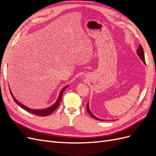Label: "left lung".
<instances>
[{"label":"left lung","instance_id":"8db88e82","mask_svg":"<svg viewBox=\"0 0 156 156\" xmlns=\"http://www.w3.org/2000/svg\"><path fill=\"white\" fill-rule=\"evenodd\" d=\"M136 53H137V55H138V56H139V58L142 60V61L143 62H144V64H146V62H145V58H144V51H143V47L141 46V45H139V48H138V49H137V51H136ZM87 111H88V112L89 113V115H90L93 119H94L95 120H100V121H103L104 120H102V119H98V118H97L96 116H94L92 113L91 112V111H90V108H89V105H88V103H87Z\"/></svg>","mask_w":156,"mask_h":156}]
</instances>
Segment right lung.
Segmentation results:
<instances>
[{"instance_id": "1", "label": "right lung", "mask_w": 156, "mask_h": 156, "mask_svg": "<svg viewBox=\"0 0 156 156\" xmlns=\"http://www.w3.org/2000/svg\"><path fill=\"white\" fill-rule=\"evenodd\" d=\"M68 87V85H67L66 87H65L64 88H63L62 90H61V91L60 92V94H59V96L57 99V100H56V101L54 103V104L53 105H51V107L47 108H44V109H32V108H29L27 107L26 106H25L24 105L21 104V103L19 102L16 99L14 98V96H13V94L10 91V93L12 94V98L13 99L14 101H15L17 104L21 107L22 108H23V109L28 111L29 112H30V113H32V114H34L36 115H38V116H48L50 114H51L52 112H53V111H55V109H56V108H57L60 104V101H61V99H62V94L64 92V91L66 89V88Z\"/></svg>"}]
</instances>
